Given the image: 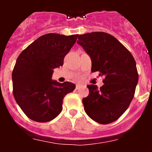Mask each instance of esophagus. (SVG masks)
<instances>
[{"instance_id": "esophagus-1", "label": "esophagus", "mask_w": 152, "mask_h": 152, "mask_svg": "<svg viewBox=\"0 0 152 152\" xmlns=\"http://www.w3.org/2000/svg\"><path fill=\"white\" fill-rule=\"evenodd\" d=\"M80 88H81V85H80V84H77L76 85V90H79Z\"/></svg>"}]
</instances>
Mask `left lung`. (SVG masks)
Returning <instances> with one entry per match:
<instances>
[{"instance_id": "8db88e82", "label": "left lung", "mask_w": 152, "mask_h": 152, "mask_svg": "<svg viewBox=\"0 0 152 152\" xmlns=\"http://www.w3.org/2000/svg\"><path fill=\"white\" fill-rule=\"evenodd\" d=\"M77 44L92 61L91 72L103 76V85H88L89 95L83 98L84 110L100 124L116 121L128 109L139 80L136 63L131 52L112 35L94 32L80 35Z\"/></svg>"}]
</instances>
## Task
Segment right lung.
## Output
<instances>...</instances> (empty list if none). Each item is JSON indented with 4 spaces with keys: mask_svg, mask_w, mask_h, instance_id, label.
<instances>
[{
    "mask_svg": "<svg viewBox=\"0 0 152 152\" xmlns=\"http://www.w3.org/2000/svg\"><path fill=\"white\" fill-rule=\"evenodd\" d=\"M78 35L48 33L21 52L12 72L13 94L17 104L33 121L46 123L59 115L63 99L75 89L71 82L52 80L53 69L62 66L64 56Z\"/></svg>",
    "mask_w": 152,
    "mask_h": 152,
    "instance_id": "add662e5",
    "label": "right lung"
}]
</instances>
